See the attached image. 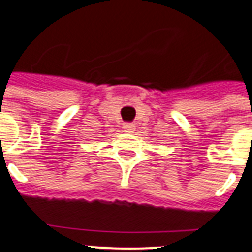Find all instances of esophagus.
I'll use <instances>...</instances> for the list:
<instances>
[{"mask_svg":"<svg viewBox=\"0 0 252 252\" xmlns=\"http://www.w3.org/2000/svg\"><path fill=\"white\" fill-rule=\"evenodd\" d=\"M124 130L126 131V132H128V134H131V132H134L135 131V125L131 124V122H127V124L124 125Z\"/></svg>","mask_w":252,"mask_h":252,"instance_id":"1","label":"esophagus"}]
</instances>
